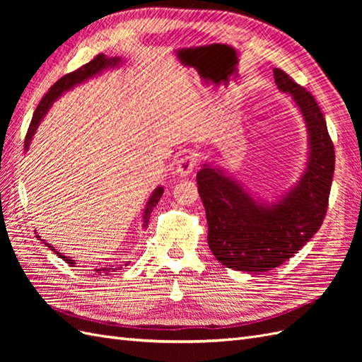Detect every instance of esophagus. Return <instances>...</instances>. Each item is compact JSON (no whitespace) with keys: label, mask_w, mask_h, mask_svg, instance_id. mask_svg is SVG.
I'll list each match as a JSON object with an SVG mask.
<instances>
[{"label":"esophagus","mask_w":362,"mask_h":362,"mask_svg":"<svg viewBox=\"0 0 362 362\" xmlns=\"http://www.w3.org/2000/svg\"><path fill=\"white\" fill-rule=\"evenodd\" d=\"M196 164H198V157H196L194 154L182 156L177 163V173L180 175V177H187V175H190L193 172Z\"/></svg>","instance_id":"obj_1"}]
</instances>
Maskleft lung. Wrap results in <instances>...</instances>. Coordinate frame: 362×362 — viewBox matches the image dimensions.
Listing matches in <instances>:
<instances>
[{
    "mask_svg": "<svg viewBox=\"0 0 362 362\" xmlns=\"http://www.w3.org/2000/svg\"><path fill=\"white\" fill-rule=\"evenodd\" d=\"M279 89L299 105L310 133V158L299 184L275 205L255 202L231 178L204 164L199 196L208 222V246L223 266L262 273L281 266L319 231L329 204L335 149L314 96L279 68Z\"/></svg>",
    "mask_w": 362,
    "mask_h": 362,
    "instance_id": "obj_1",
    "label": "left lung"
}]
</instances>
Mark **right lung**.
<instances>
[{"mask_svg":"<svg viewBox=\"0 0 362 362\" xmlns=\"http://www.w3.org/2000/svg\"><path fill=\"white\" fill-rule=\"evenodd\" d=\"M119 62H120L119 57H105L104 54H98V56L93 57V60H90L89 63L83 64L81 68H78V69L74 71V72H69V74H66V75H63L59 81L54 83V84L49 87L48 93L42 98V101L39 103L35 115H33V119H31L28 131H27V136H25V145H24L25 149H27L28 145H30L33 134L36 133V129H37V127H39V122L42 120V117L45 116V113L48 112V108L51 107V104H52L54 101H56L57 98H59L63 92L69 90L71 87H74V86H76V84H80V83L86 81L87 78H90V76H93V75H96V74H100L101 71H104V69H107V68L116 66V64H117ZM161 194H163V187H157L156 192L151 194V198H149V201H148V204H146V208H145L144 226L148 225L151 213H152V210H154V206L158 204V201H160V198H161ZM49 247H51V250H56L52 246H49ZM56 254H57L62 259L66 261L69 266H74V264H75V261L71 259L69 257L62 255L60 252H56ZM96 272H98V273H103V272H104V273H108L110 270H108V269H96Z\"/></svg>","mask_w":362,"mask_h":362,"instance_id":"right-lung-1","label":"right lung"}]
</instances>
